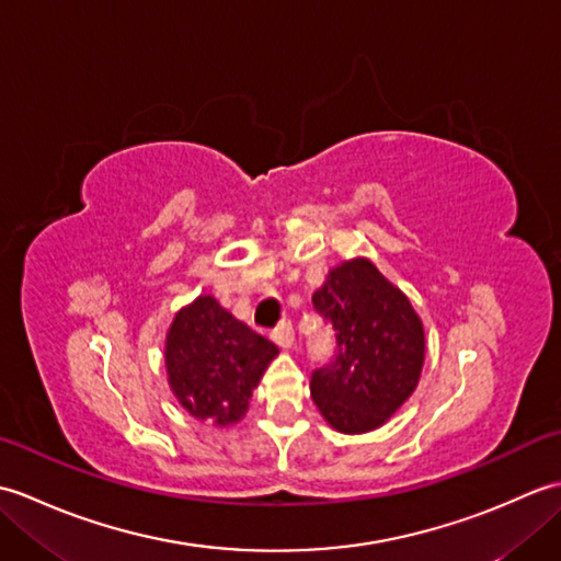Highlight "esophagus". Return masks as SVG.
<instances>
[{
	"label": "esophagus",
	"instance_id": "esophagus-1",
	"mask_svg": "<svg viewBox=\"0 0 561 561\" xmlns=\"http://www.w3.org/2000/svg\"><path fill=\"white\" fill-rule=\"evenodd\" d=\"M270 337H272L274 344H279L282 350H289L291 344H294V328H291L289 323H284V325H279V328H274V330L270 332Z\"/></svg>",
	"mask_w": 561,
	"mask_h": 561
}]
</instances>
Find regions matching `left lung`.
<instances>
[{
	"label": "left lung",
	"mask_w": 561,
	"mask_h": 561,
	"mask_svg": "<svg viewBox=\"0 0 561 561\" xmlns=\"http://www.w3.org/2000/svg\"><path fill=\"white\" fill-rule=\"evenodd\" d=\"M337 337L335 362L311 378V398L340 434L383 426L420 383L426 340L422 318L368 257L328 272L313 294Z\"/></svg>",
	"instance_id": "obj_1"
}]
</instances>
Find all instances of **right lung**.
<instances>
[{
	"mask_svg": "<svg viewBox=\"0 0 561 561\" xmlns=\"http://www.w3.org/2000/svg\"><path fill=\"white\" fill-rule=\"evenodd\" d=\"M279 354L209 294L183 306L165 332V374L181 408L214 426L238 424L250 398Z\"/></svg>",
	"mask_w": 561,
	"mask_h": 561,
	"instance_id": "add662e5",
	"label": "right lung"
}]
</instances>
